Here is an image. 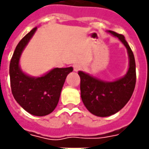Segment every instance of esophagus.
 I'll return each instance as SVG.
<instances>
[{"mask_svg":"<svg viewBox=\"0 0 149 149\" xmlns=\"http://www.w3.org/2000/svg\"><path fill=\"white\" fill-rule=\"evenodd\" d=\"M82 66L80 65H74V71H78V70H81Z\"/></svg>","mask_w":149,"mask_h":149,"instance_id":"1","label":"esophagus"}]
</instances>
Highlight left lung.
Wrapping results in <instances>:
<instances>
[{
	"mask_svg": "<svg viewBox=\"0 0 149 149\" xmlns=\"http://www.w3.org/2000/svg\"><path fill=\"white\" fill-rule=\"evenodd\" d=\"M107 32L118 38L127 49L129 69L126 74L117 80L107 82L79 71L82 101L92 114L101 117L111 116L122 109L130 99L136 83L135 61L128 42L122 34Z\"/></svg>",
	"mask_w": 149,
	"mask_h": 149,
	"instance_id": "8db88e82",
	"label": "left lung"
}]
</instances>
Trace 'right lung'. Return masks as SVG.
I'll return each instance as SVG.
<instances>
[{
  "instance_id": "1",
  "label": "right lung",
  "mask_w": 149,
  "mask_h": 149,
  "mask_svg": "<svg viewBox=\"0 0 149 149\" xmlns=\"http://www.w3.org/2000/svg\"><path fill=\"white\" fill-rule=\"evenodd\" d=\"M36 30L37 27L17 45L10 64V78L12 94L17 102L29 113L43 116L56 107L65 80L73 68H54L41 77H31L22 71L19 67L21 54Z\"/></svg>"
}]
</instances>
